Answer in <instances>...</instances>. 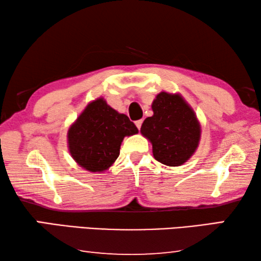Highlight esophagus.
Wrapping results in <instances>:
<instances>
[{"label":"esophagus","instance_id":"esophagus-1","mask_svg":"<svg viewBox=\"0 0 261 261\" xmlns=\"http://www.w3.org/2000/svg\"><path fill=\"white\" fill-rule=\"evenodd\" d=\"M141 124H143V120H138V121H136V126L138 127L139 130H140V127H141Z\"/></svg>","mask_w":261,"mask_h":261}]
</instances>
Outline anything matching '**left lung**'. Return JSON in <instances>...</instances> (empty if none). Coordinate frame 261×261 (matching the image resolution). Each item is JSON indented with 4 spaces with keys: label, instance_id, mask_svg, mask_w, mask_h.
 Listing matches in <instances>:
<instances>
[{
    "label": "left lung",
    "instance_id": "obj_1",
    "mask_svg": "<svg viewBox=\"0 0 261 261\" xmlns=\"http://www.w3.org/2000/svg\"><path fill=\"white\" fill-rule=\"evenodd\" d=\"M153 115L140 132L152 144L153 156L169 167L187 162L199 146L201 127L197 115L178 93H159L152 103Z\"/></svg>",
    "mask_w": 261,
    "mask_h": 261
}]
</instances>
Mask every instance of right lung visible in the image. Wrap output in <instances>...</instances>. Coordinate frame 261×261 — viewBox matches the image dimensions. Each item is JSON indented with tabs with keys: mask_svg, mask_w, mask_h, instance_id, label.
I'll use <instances>...</instances> for the list:
<instances>
[{
	"mask_svg": "<svg viewBox=\"0 0 261 261\" xmlns=\"http://www.w3.org/2000/svg\"><path fill=\"white\" fill-rule=\"evenodd\" d=\"M138 134L125 114L110 107L103 98L91 101L68 130L70 155L79 167L103 173L120 155L124 137Z\"/></svg>",
	"mask_w": 261,
	"mask_h": 261,
	"instance_id": "add662e5",
	"label": "right lung"
}]
</instances>
